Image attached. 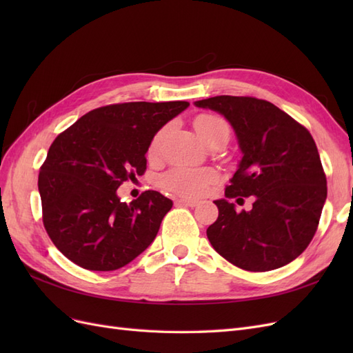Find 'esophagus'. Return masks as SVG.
Returning a JSON list of instances; mask_svg holds the SVG:
<instances>
[{
  "mask_svg": "<svg viewBox=\"0 0 353 353\" xmlns=\"http://www.w3.org/2000/svg\"><path fill=\"white\" fill-rule=\"evenodd\" d=\"M178 205H184V206L194 208V206H197V205H199V200L187 199V197H181V199H178Z\"/></svg>",
  "mask_w": 353,
  "mask_h": 353,
  "instance_id": "1",
  "label": "esophagus"
}]
</instances>
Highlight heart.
Returning <instances> with one entry per match:
<instances>
[{
	"label": "heart",
	"mask_w": 353,
	"mask_h": 353,
	"mask_svg": "<svg viewBox=\"0 0 353 353\" xmlns=\"http://www.w3.org/2000/svg\"><path fill=\"white\" fill-rule=\"evenodd\" d=\"M194 126L203 141H208L212 135H215L222 130H228L225 121L213 114L197 116L194 121ZM168 131H169V126H165L153 137L150 148H148V153H150L152 157L159 156L160 147H162V143L165 140ZM213 176L215 175H213V172L209 169H193V168L178 166L169 170V172L163 176L162 183L165 188L175 191V193L185 194V196H199L201 193H205V190L213 179Z\"/></svg>",
	"instance_id": "obj_1"
}]
</instances>
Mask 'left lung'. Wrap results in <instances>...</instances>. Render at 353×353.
Returning <instances> with one entry per match:
<instances>
[{
    "label": "left lung",
    "mask_w": 353,
    "mask_h": 353,
    "mask_svg": "<svg viewBox=\"0 0 353 353\" xmlns=\"http://www.w3.org/2000/svg\"><path fill=\"white\" fill-rule=\"evenodd\" d=\"M222 114L243 154L208 239L222 258L245 271L290 263L311 243L327 199V179L312 135L272 103L218 95L194 101ZM253 195L250 211L228 201Z\"/></svg>",
    "instance_id": "8db88e82"
}]
</instances>
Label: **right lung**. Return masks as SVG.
Here are the masks:
<instances>
[{"label": "right lung", "mask_w": 353, "mask_h": 353, "mask_svg": "<svg viewBox=\"0 0 353 353\" xmlns=\"http://www.w3.org/2000/svg\"><path fill=\"white\" fill-rule=\"evenodd\" d=\"M188 105H104L52 141L38 176L42 221L69 261L90 271H114L153 243L172 200L148 190L125 203L117 188L144 174L153 137Z\"/></svg>", "instance_id": "1"}]
</instances>
